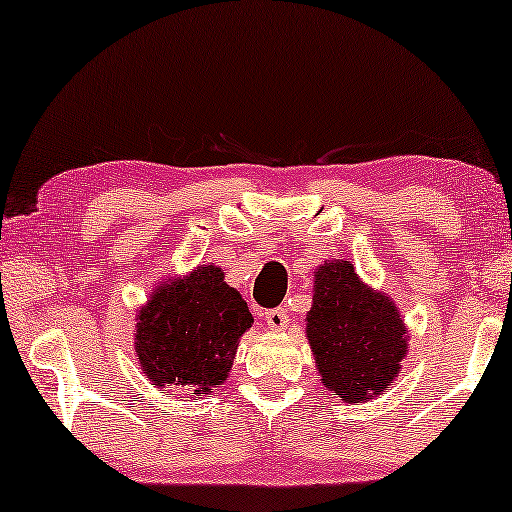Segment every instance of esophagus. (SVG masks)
<instances>
[{
	"label": "esophagus",
	"mask_w": 512,
	"mask_h": 512,
	"mask_svg": "<svg viewBox=\"0 0 512 512\" xmlns=\"http://www.w3.org/2000/svg\"><path fill=\"white\" fill-rule=\"evenodd\" d=\"M265 321H268V328H272V331H282L289 324V314H286L284 307H275V310L265 312Z\"/></svg>",
	"instance_id": "34e87169"
}]
</instances>
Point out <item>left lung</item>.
I'll return each instance as SVG.
<instances>
[{
    "mask_svg": "<svg viewBox=\"0 0 512 512\" xmlns=\"http://www.w3.org/2000/svg\"><path fill=\"white\" fill-rule=\"evenodd\" d=\"M314 279L307 338L319 373L342 401H366L396 380L408 352L401 314L361 284L349 261L321 265Z\"/></svg>",
    "mask_w": 512,
    "mask_h": 512,
    "instance_id": "8db88e82",
    "label": "left lung"
}]
</instances>
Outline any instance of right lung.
<instances>
[{
  "mask_svg": "<svg viewBox=\"0 0 512 512\" xmlns=\"http://www.w3.org/2000/svg\"><path fill=\"white\" fill-rule=\"evenodd\" d=\"M137 317L135 347L146 377L195 396L226 380L237 342L254 324L247 303L214 265L160 286Z\"/></svg>",
  "mask_w": 512,
  "mask_h": 512,
  "instance_id": "1",
  "label": "right lung"
}]
</instances>
